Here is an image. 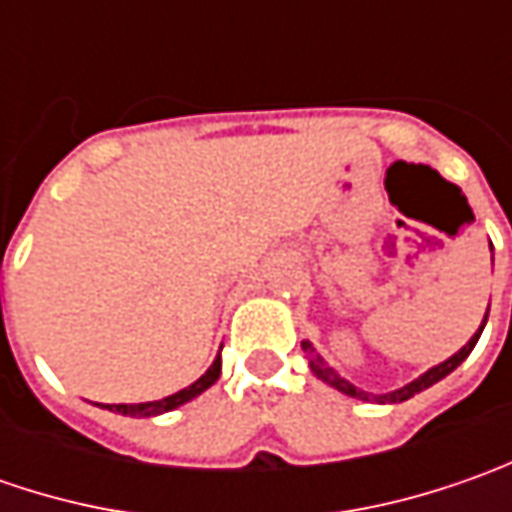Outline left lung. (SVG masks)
Here are the masks:
<instances>
[{
	"instance_id": "1",
	"label": "left lung",
	"mask_w": 512,
	"mask_h": 512,
	"mask_svg": "<svg viewBox=\"0 0 512 512\" xmlns=\"http://www.w3.org/2000/svg\"><path fill=\"white\" fill-rule=\"evenodd\" d=\"M490 250H493V245H490ZM484 325H487V313H484V322L482 327L473 333V339L464 344L459 353H453L450 359H444L442 364H436V367H430L427 373H422L419 379H413L410 384H404V387H399V390H390V393H382V396H373V393H367V390H362V387H356L353 382H347V379H342L330 364L316 353V347L310 342H302V350L307 353V359H310V370H313V376L316 379H322L325 384H330V387H336L339 393H344V396H353V399H362V402H379V404H396V402H407L410 396H416V393H422V390H427L430 384L442 382L447 373H453L459 364L470 356V350L476 347V342H479V336H482Z\"/></svg>"
}]
</instances>
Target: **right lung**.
Here are the masks:
<instances>
[{"label":"right lung","mask_w":512,"mask_h":512,"mask_svg":"<svg viewBox=\"0 0 512 512\" xmlns=\"http://www.w3.org/2000/svg\"><path fill=\"white\" fill-rule=\"evenodd\" d=\"M219 373H222V356H216L213 364L207 367L205 373L196 379V382L185 387V390H179V393H173V396H165V399H156V402H142V404H96V407H105L110 413H122V416H133V419H153V416H162V413H170V410H176V407H182L190 399H196V396H202L210 384H216L219 379Z\"/></svg>","instance_id":"obj_1"}]
</instances>
